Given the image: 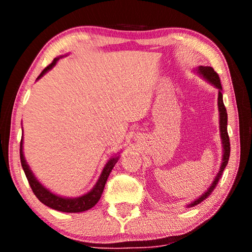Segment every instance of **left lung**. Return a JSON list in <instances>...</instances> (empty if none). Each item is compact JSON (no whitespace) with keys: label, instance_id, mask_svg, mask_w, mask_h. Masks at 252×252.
Wrapping results in <instances>:
<instances>
[{"label":"left lung","instance_id":"8db88e82","mask_svg":"<svg viewBox=\"0 0 252 252\" xmlns=\"http://www.w3.org/2000/svg\"><path fill=\"white\" fill-rule=\"evenodd\" d=\"M196 72L201 75L203 79H205L206 81L215 86L218 89V110H219V130H220V137H221V143H222V161L220 165L219 172L217 173L215 180L212 181V184L208 188V190L199 196L198 198H196L194 202H191L190 204L187 205V208H192V206L199 204L204 201L205 198H208L210 194H211L213 189L216 188L217 184H218L220 177H221L223 168H226V165L228 163L229 159V154H230V143H229V136L227 133V111L225 105H223L222 101V87L220 84L219 75L217 72L213 70L211 66H198L196 68Z\"/></svg>","mask_w":252,"mask_h":252}]
</instances>
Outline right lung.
<instances>
[{
  "label": "right lung",
  "instance_id": "obj_1",
  "mask_svg": "<svg viewBox=\"0 0 252 252\" xmlns=\"http://www.w3.org/2000/svg\"><path fill=\"white\" fill-rule=\"evenodd\" d=\"M63 56L56 57L53 61V63L44 68V70L41 72V74L37 77L36 80H39L40 78H42L44 74L47 73L48 71L51 70L56 63L58 62L60 58H62ZM119 159V155L118 156L111 157L108 160V163L105 164L104 168H103L101 175H99L97 182L96 185L93 187V189H91L87 194L79 196V197H63V196L56 195L54 192H51L49 189H47L44 186L41 184V182L37 180L35 178V175L33 174L32 170H31L29 164L25 159V156H24V151H23V137L22 141H20V163H22L23 170L25 172V175L29 180V184L32 188V190L34 192V195L36 196L37 199L41 203H43L44 205L49 206V208L57 210V211H62V212H68V213H78V212H84L87 211V210L92 209L96 203L99 201L101 198L103 189H104L105 182L108 180L110 172L112 171L113 166H115L117 161Z\"/></svg>",
  "mask_w": 252,
  "mask_h": 252
}]
</instances>
